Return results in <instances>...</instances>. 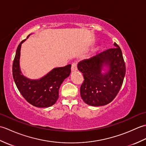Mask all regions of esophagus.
Segmentation results:
<instances>
[{"label": "esophagus", "mask_w": 146, "mask_h": 146, "mask_svg": "<svg viewBox=\"0 0 146 146\" xmlns=\"http://www.w3.org/2000/svg\"><path fill=\"white\" fill-rule=\"evenodd\" d=\"M77 70V63L74 62L71 64V71H76Z\"/></svg>", "instance_id": "esophagus-1"}]
</instances>
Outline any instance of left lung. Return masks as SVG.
<instances>
[{
	"mask_svg": "<svg viewBox=\"0 0 146 146\" xmlns=\"http://www.w3.org/2000/svg\"><path fill=\"white\" fill-rule=\"evenodd\" d=\"M114 45L116 48L102 51L78 64V69L84 78L80 95L86 104L92 106L107 105L119 92L126 68L122 50L116 42ZM104 65L110 68V71L104 75L101 73Z\"/></svg>",
	"mask_w": 146,
	"mask_h": 146,
	"instance_id": "8db88e82",
	"label": "left lung"
}]
</instances>
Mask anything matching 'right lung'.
Returning a JSON list of instances; mask_svg holds the SVG:
<instances>
[{"label":"right lung","instance_id":"add662e5","mask_svg":"<svg viewBox=\"0 0 146 146\" xmlns=\"http://www.w3.org/2000/svg\"><path fill=\"white\" fill-rule=\"evenodd\" d=\"M29 35L27 37L28 38ZM19 44L12 64V75L15 85L23 97L37 107H48L54 105L59 97V89L64 80L71 73V64L56 68L40 80L27 79L21 74L19 58L21 44Z\"/></svg>","mask_w":146,"mask_h":146}]
</instances>
